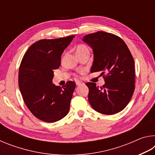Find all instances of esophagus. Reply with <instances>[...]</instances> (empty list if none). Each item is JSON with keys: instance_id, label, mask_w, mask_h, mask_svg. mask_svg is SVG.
Wrapping results in <instances>:
<instances>
[{"instance_id": "obj_1", "label": "esophagus", "mask_w": 155, "mask_h": 155, "mask_svg": "<svg viewBox=\"0 0 155 155\" xmlns=\"http://www.w3.org/2000/svg\"><path fill=\"white\" fill-rule=\"evenodd\" d=\"M83 82H81V81H78V82H77V85H78V86H79V85H83Z\"/></svg>"}]
</instances>
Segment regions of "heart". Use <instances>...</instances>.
I'll return each mask as SVG.
<instances>
[{"instance_id":"heart-1","label":"heart","mask_w":155,"mask_h":155,"mask_svg":"<svg viewBox=\"0 0 155 155\" xmlns=\"http://www.w3.org/2000/svg\"><path fill=\"white\" fill-rule=\"evenodd\" d=\"M75 51L78 57L86 53L90 54V50H89L88 47L85 45V44H78V45L75 47Z\"/></svg>"}]
</instances>
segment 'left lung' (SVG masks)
Here are the masks:
<instances>
[{
    "label": "left lung",
    "instance_id": "obj_1",
    "mask_svg": "<svg viewBox=\"0 0 155 155\" xmlns=\"http://www.w3.org/2000/svg\"><path fill=\"white\" fill-rule=\"evenodd\" d=\"M83 41L92 48L91 72H102L105 83L99 88L87 83L88 100L95 111L105 115L124 109L135 90L134 59L125 42L114 34L98 31L84 36Z\"/></svg>",
    "mask_w": 155,
    "mask_h": 155
}]
</instances>
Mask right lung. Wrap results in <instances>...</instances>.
<instances>
[{"label": "right lung", "mask_w": 155, "mask_h": 155, "mask_svg": "<svg viewBox=\"0 0 155 155\" xmlns=\"http://www.w3.org/2000/svg\"><path fill=\"white\" fill-rule=\"evenodd\" d=\"M74 38L36 41L21 61L18 84L22 98L34 116L44 122H57L69 112L75 82L68 81L61 88L52 83V80L53 70L61 65L63 52Z\"/></svg>", "instance_id": "add662e5"}]
</instances>
